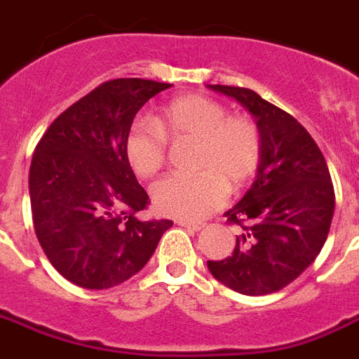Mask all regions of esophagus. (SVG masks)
<instances>
[{
  "label": "esophagus",
  "mask_w": 359,
  "mask_h": 359,
  "mask_svg": "<svg viewBox=\"0 0 359 359\" xmlns=\"http://www.w3.org/2000/svg\"><path fill=\"white\" fill-rule=\"evenodd\" d=\"M180 226H186L189 230H201L205 226V223H199V221H188V219H179L177 221Z\"/></svg>",
  "instance_id": "1"
}]
</instances>
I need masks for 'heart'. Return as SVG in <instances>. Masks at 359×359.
<instances>
[{"label":"heart","instance_id":"heart-1","mask_svg":"<svg viewBox=\"0 0 359 359\" xmlns=\"http://www.w3.org/2000/svg\"><path fill=\"white\" fill-rule=\"evenodd\" d=\"M199 140L195 177L171 175L153 188V201L164 214L197 219L223 203L226 186L236 188L249 179L258 162V134L249 121L226 118L219 103L201 95L180 97L165 104L153 119L130 129L125 151L130 168L142 179L162 170L168 142Z\"/></svg>","mask_w":359,"mask_h":359}]
</instances>
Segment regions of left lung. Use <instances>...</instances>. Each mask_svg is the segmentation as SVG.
I'll return each instance as SVG.
<instances>
[{"label": "left lung", "instance_id": "8db88e82", "mask_svg": "<svg viewBox=\"0 0 359 359\" xmlns=\"http://www.w3.org/2000/svg\"><path fill=\"white\" fill-rule=\"evenodd\" d=\"M236 99L256 119L260 164L256 180L226 221L245 230L234 252L210 260V273L243 295H267L302 275L321 252L334 215V186L321 149L291 114L249 88L208 84Z\"/></svg>", "mask_w": 359, "mask_h": 359}]
</instances>
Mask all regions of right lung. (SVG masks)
Wrapping results in <instances>:
<instances>
[{
  "instance_id": "right-lung-1",
  "label": "right lung",
  "mask_w": 359,
  "mask_h": 359,
  "mask_svg": "<svg viewBox=\"0 0 359 359\" xmlns=\"http://www.w3.org/2000/svg\"><path fill=\"white\" fill-rule=\"evenodd\" d=\"M173 84L114 79L49 125L29 170L36 238L72 284L107 290L136 275L170 219L140 221L149 197L130 170L125 142L138 110Z\"/></svg>"
}]
</instances>
